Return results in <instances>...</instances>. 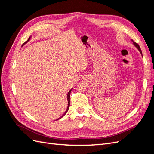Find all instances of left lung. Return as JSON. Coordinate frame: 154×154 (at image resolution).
<instances>
[{
    "mask_svg": "<svg viewBox=\"0 0 154 154\" xmlns=\"http://www.w3.org/2000/svg\"><path fill=\"white\" fill-rule=\"evenodd\" d=\"M132 42H133V44L134 45V46L135 47H136L138 50H139V52H140V53L141 54V55H142V57H143V54H142V52H141V48H140V47H139V45L137 44V43H136V42H134L133 41V40H132Z\"/></svg>",
    "mask_w": 154,
    "mask_h": 154,
    "instance_id": "obj_1",
    "label": "left lung"
}]
</instances>
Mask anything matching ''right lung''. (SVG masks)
I'll list each match as a JSON object with an SVG mask.
<instances>
[{"mask_svg":"<svg viewBox=\"0 0 154 154\" xmlns=\"http://www.w3.org/2000/svg\"><path fill=\"white\" fill-rule=\"evenodd\" d=\"M31 36L29 37V38H28V40H27L26 42H24V44H26L27 42L28 41H29L30 40V39H31ZM23 44V45H24ZM72 90V88H71V90H70L69 91V92H68V94H67V101H68V105H67V109H66V112H64V114L61 116V117H60L59 118H58V119H57L56 120H58V119H61L62 117H63V116H65V114H66L67 112V111H68V110H69V106H70V94H71V91Z\"/></svg>","mask_w":154,"mask_h":154,"instance_id":"1","label":"right lung"}]
</instances>
